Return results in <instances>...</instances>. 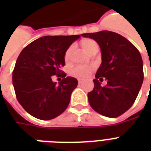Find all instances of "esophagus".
Returning <instances> with one entry per match:
<instances>
[{
    "label": "esophagus",
    "mask_w": 151,
    "mask_h": 151,
    "mask_svg": "<svg viewBox=\"0 0 151 151\" xmlns=\"http://www.w3.org/2000/svg\"><path fill=\"white\" fill-rule=\"evenodd\" d=\"M83 82H84V80H83V79H78V83H79V84H82Z\"/></svg>",
    "instance_id": "esophagus-1"
}]
</instances>
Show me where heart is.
I'll list each match as a JSON object with an SVG mask.
<instances>
[{
  "mask_svg": "<svg viewBox=\"0 0 151 151\" xmlns=\"http://www.w3.org/2000/svg\"><path fill=\"white\" fill-rule=\"evenodd\" d=\"M82 46L84 49H85L88 53H89L92 50H93L94 48H98L99 46L97 45V43L93 40L91 39H86L82 41ZM73 46H70V48L66 50V53H65V59L66 60H69L70 58L71 52L73 50ZM94 70V66H85V65H78V66H75L74 68L72 70V73L73 75L77 76L78 78H85L88 77L90 75V73H92V70Z\"/></svg>",
  "mask_w": 151,
  "mask_h": 151,
  "instance_id": "heart-1",
  "label": "heart"
}]
</instances>
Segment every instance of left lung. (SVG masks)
I'll use <instances>...</instances> for the list:
<instances>
[{"instance_id": "left-lung-1", "label": "left lung", "mask_w": 151, "mask_h": 151, "mask_svg": "<svg viewBox=\"0 0 151 151\" xmlns=\"http://www.w3.org/2000/svg\"><path fill=\"white\" fill-rule=\"evenodd\" d=\"M100 47L102 63L88 92V102L95 111L108 117H117L133 105L143 81V59L138 49L122 35L103 30L82 34ZM106 78L108 84L99 82Z\"/></svg>"}]
</instances>
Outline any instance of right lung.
Here are the masks:
<instances>
[{
  "mask_svg": "<svg viewBox=\"0 0 151 151\" xmlns=\"http://www.w3.org/2000/svg\"><path fill=\"white\" fill-rule=\"evenodd\" d=\"M80 35L44 36L20 52L12 73V84L19 103L27 113L41 120H51L65 111L78 80L66 77L65 53ZM64 79L57 85L51 76Z\"/></svg>",
  "mask_w": 151,
  "mask_h": 151,
  "instance_id": "right-lung-1",
  "label": "right lung"
}]
</instances>
